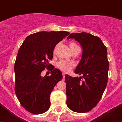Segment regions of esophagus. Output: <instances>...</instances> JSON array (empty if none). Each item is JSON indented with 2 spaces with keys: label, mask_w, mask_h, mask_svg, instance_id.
Listing matches in <instances>:
<instances>
[{
  "label": "esophagus",
  "mask_w": 122,
  "mask_h": 122,
  "mask_svg": "<svg viewBox=\"0 0 122 122\" xmlns=\"http://www.w3.org/2000/svg\"><path fill=\"white\" fill-rule=\"evenodd\" d=\"M63 78H65V74L64 73H63Z\"/></svg>",
  "instance_id": "obj_1"
}]
</instances>
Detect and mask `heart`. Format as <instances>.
Returning a JSON list of instances; mask_svg holds the SVG:
<instances>
[{"label":"heart","mask_w":122,"mask_h":122,"mask_svg":"<svg viewBox=\"0 0 122 122\" xmlns=\"http://www.w3.org/2000/svg\"><path fill=\"white\" fill-rule=\"evenodd\" d=\"M69 46H70L71 51H72L75 47L78 46V45L75 42H71ZM55 51H56V48L54 49V52H55ZM56 66L59 70H60L64 73H68L73 68L74 64L72 63H70V62H67V61H64V60H61L57 63Z\"/></svg>","instance_id":"b5f03b06"}]
</instances>
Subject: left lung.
Returning <instances> with one entry per match:
<instances>
[{"label": "left lung", "mask_w": 122, "mask_h": 122, "mask_svg": "<svg viewBox=\"0 0 122 122\" xmlns=\"http://www.w3.org/2000/svg\"><path fill=\"white\" fill-rule=\"evenodd\" d=\"M67 39L77 41L82 46L83 54L75 70L81 76L65 75L66 104L75 112H88L100 100L107 85V49L100 38L86 32L72 33Z\"/></svg>", "instance_id": "1"}]
</instances>
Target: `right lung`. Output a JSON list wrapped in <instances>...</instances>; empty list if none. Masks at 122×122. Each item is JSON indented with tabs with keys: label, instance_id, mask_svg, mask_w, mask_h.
<instances>
[{
	"label": "right lung",
	"instance_id": "right-lung-1",
	"mask_svg": "<svg viewBox=\"0 0 122 122\" xmlns=\"http://www.w3.org/2000/svg\"><path fill=\"white\" fill-rule=\"evenodd\" d=\"M69 34L66 31L34 33L25 38L19 48L14 64L15 92L29 112L41 114L50 107V94L63 75L49 61L52 59L56 44ZM45 68L51 71V76H41Z\"/></svg>",
	"mask_w": 122,
	"mask_h": 122
}]
</instances>
